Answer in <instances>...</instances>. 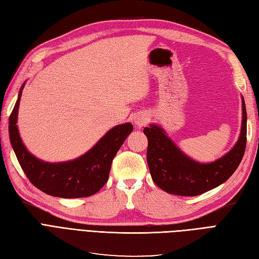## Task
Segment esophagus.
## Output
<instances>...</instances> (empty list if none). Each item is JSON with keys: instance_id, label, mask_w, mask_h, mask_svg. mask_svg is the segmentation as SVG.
I'll return each mask as SVG.
<instances>
[{"instance_id": "esophagus-1", "label": "esophagus", "mask_w": 259, "mask_h": 259, "mask_svg": "<svg viewBox=\"0 0 259 259\" xmlns=\"http://www.w3.org/2000/svg\"><path fill=\"white\" fill-rule=\"evenodd\" d=\"M134 124L136 125L137 127H143L144 125L147 124L148 122V117L146 114L144 113H137L135 116H134Z\"/></svg>"}]
</instances>
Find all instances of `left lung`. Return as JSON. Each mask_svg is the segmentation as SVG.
Listing matches in <instances>:
<instances>
[{
  "label": "left lung",
  "instance_id": "left-lung-1",
  "mask_svg": "<svg viewBox=\"0 0 259 259\" xmlns=\"http://www.w3.org/2000/svg\"><path fill=\"white\" fill-rule=\"evenodd\" d=\"M246 109L242 97V125L238 142L222 158L200 163L183 152L156 124L144 128L147 162L155 185L167 193L194 197L224 184L236 171L246 147Z\"/></svg>",
  "mask_w": 259,
  "mask_h": 259
}]
</instances>
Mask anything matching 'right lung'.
Masks as SVG:
<instances>
[{
  "label": "right lung",
  "instance_id": "add662e5",
  "mask_svg": "<svg viewBox=\"0 0 259 259\" xmlns=\"http://www.w3.org/2000/svg\"><path fill=\"white\" fill-rule=\"evenodd\" d=\"M10 116V139L22 170L33 186L46 194L64 199L85 198L95 194L108 182L112 160L133 132L131 123L109 130L93 148L79 158L66 162L42 161L28 151L23 145L18 126V109L22 90Z\"/></svg>",
  "mask_w": 259,
  "mask_h": 259
}]
</instances>
